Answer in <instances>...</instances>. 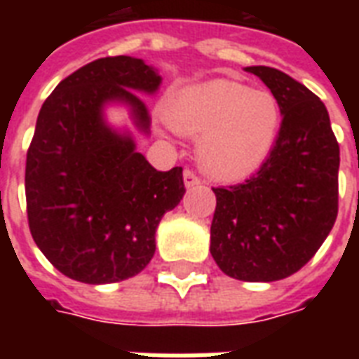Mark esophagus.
Returning <instances> with one entry per match:
<instances>
[{
  "label": "esophagus",
  "mask_w": 359,
  "mask_h": 359,
  "mask_svg": "<svg viewBox=\"0 0 359 359\" xmlns=\"http://www.w3.org/2000/svg\"><path fill=\"white\" fill-rule=\"evenodd\" d=\"M184 184H186V188L190 190V188H194V186L201 184V179H199V177H197V175L194 173L191 169H186V171H184Z\"/></svg>",
  "instance_id": "1"
}]
</instances>
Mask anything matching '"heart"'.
Instances as JSON below:
<instances>
[{"instance_id":"b5f03b06","label":"heart","mask_w":359,"mask_h":359,"mask_svg":"<svg viewBox=\"0 0 359 359\" xmlns=\"http://www.w3.org/2000/svg\"><path fill=\"white\" fill-rule=\"evenodd\" d=\"M169 126L198 137L197 160L216 179L255 171L272 151L281 109L272 93L231 80L208 81L180 93L168 109Z\"/></svg>"}]
</instances>
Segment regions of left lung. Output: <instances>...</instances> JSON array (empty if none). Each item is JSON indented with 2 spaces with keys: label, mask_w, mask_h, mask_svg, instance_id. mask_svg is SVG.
<instances>
[{
  "label": "left lung",
  "mask_w": 359,
  "mask_h": 359,
  "mask_svg": "<svg viewBox=\"0 0 359 359\" xmlns=\"http://www.w3.org/2000/svg\"><path fill=\"white\" fill-rule=\"evenodd\" d=\"M283 115L278 140L255 175L212 188L210 253L240 281H278L309 262L337 218L339 143L323 100L278 69L248 67Z\"/></svg>",
  "instance_id": "obj_1"
}]
</instances>
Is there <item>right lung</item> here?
I'll return each mask as SVG.
<instances>
[{
    "label": "right lung",
    "mask_w": 359,
    "mask_h": 359,
    "mask_svg": "<svg viewBox=\"0 0 359 359\" xmlns=\"http://www.w3.org/2000/svg\"><path fill=\"white\" fill-rule=\"evenodd\" d=\"M162 78L143 59L117 55L87 63L44 100L25 160L31 236L67 278L89 285L134 278L156 250V227L184 196L182 168L156 171L130 134L104 121V106L123 102L149 134L137 93Z\"/></svg>",
    "instance_id": "right-lung-1"
}]
</instances>
